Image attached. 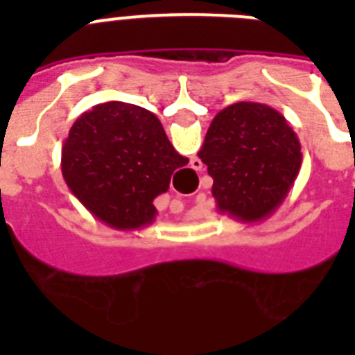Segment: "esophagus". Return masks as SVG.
<instances>
[{"label": "esophagus", "instance_id": "1", "mask_svg": "<svg viewBox=\"0 0 355 355\" xmlns=\"http://www.w3.org/2000/svg\"><path fill=\"white\" fill-rule=\"evenodd\" d=\"M191 167H193L195 171H202V162L199 160V158H193V160H191ZM182 208H184V205L182 202H180V200H173L171 202V211H175V214H178V211H182Z\"/></svg>", "mask_w": 355, "mask_h": 355}]
</instances>
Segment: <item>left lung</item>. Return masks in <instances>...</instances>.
I'll list each match as a JSON object with an SVG mask.
<instances>
[{
  "label": "left lung",
  "instance_id": "1",
  "mask_svg": "<svg viewBox=\"0 0 355 355\" xmlns=\"http://www.w3.org/2000/svg\"><path fill=\"white\" fill-rule=\"evenodd\" d=\"M214 178L219 214L263 221L284 202L302 166L287 119L263 103H234L217 114L197 153Z\"/></svg>",
  "mask_w": 355,
  "mask_h": 355
}]
</instances>
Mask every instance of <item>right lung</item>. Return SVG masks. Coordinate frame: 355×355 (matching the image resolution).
<instances>
[{"label":"right lung","mask_w":355,"mask_h":355,"mask_svg":"<svg viewBox=\"0 0 355 355\" xmlns=\"http://www.w3.org/2000/svg\"><path fill=\"white\" fill-rule=\"evenodd\" d=\"M188 164L155 114L130 103L92 107L62 144V177L92 216L116 230H138L156 219L153 200Z\"/></svg>","instance_id":"add662e5"}]
</instances>
